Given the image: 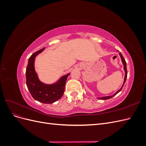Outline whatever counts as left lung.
I'll use <instances>...</instances> for the list:
<instances>
[{
	"mask_svg": "<svg viewBox=\"0 0 146 146\" xmlns=\"http://www.w3.org/2000/svg\"><path fill=\"white\" fill-rule=\"evenodd\" d=\"M119 55H120V56H121V60H122V63H123V69H124V70H125V77H124V81H123V85H122V87L120 88V90H119L115 94H114L113 95H112V96H105V97H102V98H99V99H102V100H107V99H111V98H112L113 97H114V96L115 95H116L118 92H120L121 90H122V88H123V85H124V83H125V81H126V79H127V63H126V61H125V59L123 58V56H122V55L121 54V52H119Z\"/></svg>",
	"mask_w": 146,
	"mask_h": 146,
	"instance_id": "left-lung-1",
	"label": "left lung"
}]
</instances>
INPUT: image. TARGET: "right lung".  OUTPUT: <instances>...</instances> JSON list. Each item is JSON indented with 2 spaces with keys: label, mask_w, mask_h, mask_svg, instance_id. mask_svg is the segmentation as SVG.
Listing matches in <instances>:
<instances>
[{
  "label": "right lung",
  "mask_w": 146,
  "mask_h": 146,
  "mask_svg": "<svg viewBox=\"0 0 146 146\" xmlns=\"http://www.w3.org/2000/svg\"><path fill=\"white\" fill-rule=\"evenodd\" d=\"M44 47L35 52L29 59L26 68V84L33 98L43 104H52L59 100L64 94L65 84L69 74L61 77L58 82L52 85H46L39 80L35 70V57L44 50Z\"/></svg>",
  "instance_id": "obj_1"
}]
</instances>
